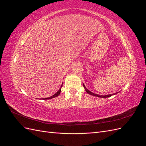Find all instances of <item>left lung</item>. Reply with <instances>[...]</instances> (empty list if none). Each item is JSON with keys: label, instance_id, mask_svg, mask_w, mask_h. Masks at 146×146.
<instances>
[{"label": "left lung", "instance_id": "8db88e82", "mask_svg": "<svg viewBox=\"0 0 146 146\" xmlns=\"http://www.w3.org/2000/svg\"><path fill=\"white\" fill-rule=\"evenodd\" d=\"M83 86H84V88H85V91H86L87 93H88V94H91V95H92V96H94L99 97V98H109V97H111L112 95H114V94H117V92H116V93L113 94H108V95H105V96H101V95H99V94H94L93 92H91L90 91L88 90L87 89V88L85 87V86L84 85H83Z\"/></svg>", "mask_w": 146, "mask_h": 146}]
</instances>
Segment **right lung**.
<instances>
[{
  "label": "right lung",
  "mask_w": 146,
  "mask_h": 146,
  "mask_svg": "<svg viewBox=\"0 0 146 146\" xmlns=\"http://www.w3.org/2000/svg\"><path fill=\"white\" fill-rule=\"evenodd\" d=\"M63 83H62V85H61V87H62V86H63ZM61 88H60V90L57 91L56 93L54 94V95H53V96H50V97H49V98H44V99H52V98H55V97H57V96H58L59 95H60V92H61Z\"/></svg>",
  "instance_id": "add662e5"
}]
</instances>
